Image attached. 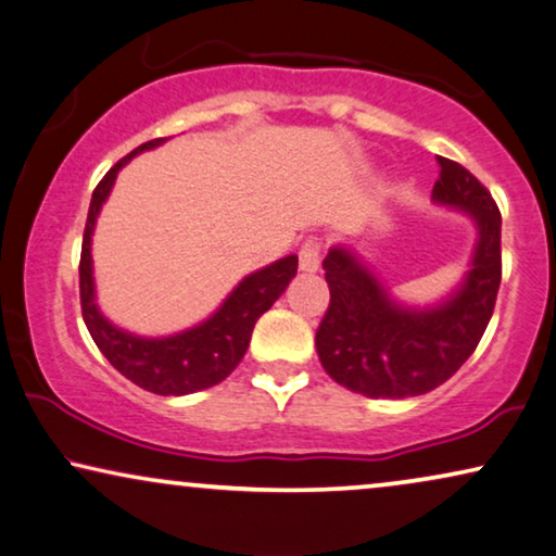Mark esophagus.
Listing matches in <instances>:
<instances>
[{
    "instance_id": "1",
    "label": "esophagus",
    "mask_w": 556,
    "mask_h": 556,
    "mask_svg": "<svg viewBox=\"0 0 556 556\" xmlns=\"http://www.w3.org/2000/svg\"><path fill=\"white\" fill-rule=\"evenodd\" d=\"M320 251H323V243L320 239H307L302 243L300 249V269L302 271H317L320 269Z\"/></svg>"
}]
</instances>
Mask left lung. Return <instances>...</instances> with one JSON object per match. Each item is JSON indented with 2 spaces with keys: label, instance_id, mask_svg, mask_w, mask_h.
Listing matches in <instances>:
<instances>
[{
  "label": "left lung",
  "instance_id": "left-lung-1",
  "mask_svg": "<svg viewBox=\"0 0 556 556\" xmlns=\"http://www.w3.org/2000/svg\"><path fill=\"white\" fill-rule=\"evenodd\" d=\"M432 201L468 213L478 226L470 269L447 300L406 307L391 298L355 251L325 256L330 305L315 345L340 387L371 399L419 396L445 383L476 351L501 287V211L485 185L447 157H438Z\"/></svg>",
  "mask_w": 556,
  "mask_h": 556
}]
</instances>
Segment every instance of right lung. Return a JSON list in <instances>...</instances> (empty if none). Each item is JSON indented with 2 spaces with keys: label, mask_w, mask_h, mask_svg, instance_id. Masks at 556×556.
I'll return each instance as SVG.
<instances>
[{
  "label": "right lung",
  "mask_w": 556,
  "mask_h": 556,
  "mask_svg": "<svg viewBox=\"0 0 556 556\" xmlns=\"http://www.w3.org/2000/svg\"><path fill=\"white\" fill-rule=\"evenodd\" d=\"M165 139H152V142L137 147L127 157L118 160L96 185L86 218L84 249H80V309H84L86 328L91 332L93 343L99 345V351L106 355L109 364L118 374L127 376L137 387L152 391V394L182 396L216 387L241 364L256 320L279 300V294L287 290V285L298 274V256L290 254L243 277L208 320L195 325V328L175 332V336L142 338L109 323L96 305L91 258L96 218H99L101 205L106 203L109 192L114 188L118 169L127 165L135 154L154 150Z\"/></svg>",
  "instance_id": "right-lung-1"
}]
</instances>
